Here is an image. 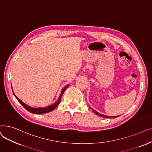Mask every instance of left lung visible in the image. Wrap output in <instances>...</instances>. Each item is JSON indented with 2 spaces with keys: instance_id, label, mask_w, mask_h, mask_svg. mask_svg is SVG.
<instances>
[{
  "instance_id": "8db88e82",
  "label": "left lung",
  "mask_w": 152,
  "mask_h": 152,
  "mask_svg": "<svg viewBox=\"0 0 152 152\" xmlns=\"http://www.w3.org/2000/svg\"><path fill=\"white\" fill-rule=\"evenodd\" d=\"M93 111H94V112L95 113V114H97V115H99V116H102V117H104V118H111V116H105V115H101V114H99V113H97V111H95L94 110H92ZM118 116H113V118H115V117H118Z\"/></svg>"
}]
</instances>
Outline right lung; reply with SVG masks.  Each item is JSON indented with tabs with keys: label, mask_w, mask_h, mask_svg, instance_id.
Masks as SVG:
<instances>
[{
	"label": "right lung",
	"mask_w": 152,
	"mask_h": 152,
	"mask_svg": "<svg viewBox=\"0 0 152 152\" xmlns=\"http://www.w3.org/2000/svg\"><path fill=\"white\" fill-rule=\"evenodd\" d=\"M68 86H69V85H67L66 86H65V87H64L62 91H61V93L60 95V97H59V99H58V100H57V102H55V103H53V105H50V106L47 107H45V108H34L30 107H29L28 105H26L25 103H23L21 100H20L18 97H16L15 95V94H14V93H13V94H14V95H15V97H16V99H17L18 100V101L21 103V105L24 108H25L26 110H28V111H29V112L32 113H34V114H44V113H48V112H50V111H52V110H53L56 107H57L58 106V105L59 104V103H60V102L61 98V97H62V95L63 94L64 92H65V89L67 88V87H68Z\"/></svg>",
	"instance_id": "obj_1"
}]
</instances>
